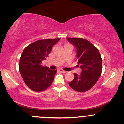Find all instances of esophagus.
I'll return each mask as SVG.
<instances>
[{"instance_id": "esophagus-1", "label": "esophagus", "mask_w": 124, "mask_h": 124, "mask_svg": "<svg viewBox=\"0 0 124 124\" xmlns=\"http://www.w3.org/2000/svg\"><path fill=\"white\" fill-rule=\"evenodd\" d=\"M59 71L60 72H61V73H67V72H66V71L62 70V69H59Z\"/></svg>"}]
</instances>
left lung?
<instances>
[{
    "instance_id": "left-lung-1",
    "label": "left lung",
    "mask_w": 124,
    "mask_h": 124,
    "mask_svg": "<svg viewBox=\"0 0 124 124\" xmlns=\"http://www.w3.org/2000/svg\"><path fill=\"white\" fill-rule=\"evenodd\" d=\"M77 49L78 64L82 72L74 73V78L69 83L71 88L78 92L89 90L97 82L102 71V59L99 50L89 40L80 38H67Z\"/></svg>"
}]
</instances>
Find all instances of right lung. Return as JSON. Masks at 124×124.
<instances>
[{
	"label": "right lung",
	"mask_w": 124,
	"mask_h": 124,
	"mask_svg": "<svg viewBox=\"0 0 124 124\" xmlns=\"http://www.w3.org/2000/svg\"><path fill=\"white\" fill-rule=\"evenodd\" d=\"M60 38L38 40L25 47L20 59L19 70L23 81L32 90L39 92L51 85L57 70L43 67L52 47Z\"/></svg>",
	"instance_id": "right-lung-1"
}]
</instances>
